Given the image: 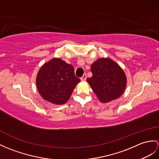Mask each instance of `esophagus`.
<instances>
[{
	"label": "esophagus",
	"instance_id": "1",
	"mask_svg": "<svg viewBox=\"0 0 159 159\" xmlns=\"http://www.w3.org/2000/svg\"><path fill=\"white\" fill-rule=\"evenodd\" d=\"M86 77H87V75H86V73H84V74L83 75V76H82V77H81V78H80V80H82V81H85V80H86Z\"/></svg>",
	"mask_w": 159,
	"mask_h": 159
}]
</instances>
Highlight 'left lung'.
Listing matches in <instances>:
<instances>
[{"label": "left lung", "instance_id": "left-lung-1", "mask_svg": "<svg viewBox=\"0 0 159 159\" xmlns=\"http://www.w3.org/2000/svg\"><path fill=\"white\" fill-rule=\"evenodd\" d=\"M92 76L87 79L93 91L102 102L117 99L124 92L126 76L123 69L109 59H99L91 66Z\"/></svg>", "mask_w": 159, "mask_h": 159}]
</instances>
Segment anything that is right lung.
<instances>
[{"mask_svg": "<svg viewBox=\"0 0 159 159\" xmlns=\"http://www.w3.org/2000/svg\"><path fill=\"white\" fill-rule=\"evenodd\" d=\"M80 82L72 65L57 58L40 68L36 78L37 88L42 97L56 104L66 102Z\"/></svg>", "mask_w": 159, "mask_h": 159, "instance_id": "obj_1", "label": "right lung"}]
</instances>
